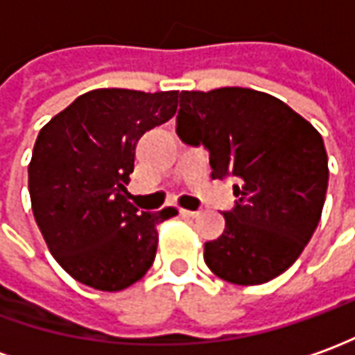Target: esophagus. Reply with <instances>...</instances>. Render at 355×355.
Here are the masks:
<instances>
[{
    "label": "esophagus",
    "mask_w": 355,
    "mask_h": 355,
    "mask_svg": "<svg viewBox=\"0 0 355 355\" xmlns=\"http://www.w3.org/2000/svg\"><path fill=\"white\" fill-rule=\"evenodd\" d=\"M180 213H182L183 216H189V218H197V216L201 215V213H199V211H187V209H182V211H180Z\"/></svg>",
    "instance_id": "esophagus-1"
}]
</instances>
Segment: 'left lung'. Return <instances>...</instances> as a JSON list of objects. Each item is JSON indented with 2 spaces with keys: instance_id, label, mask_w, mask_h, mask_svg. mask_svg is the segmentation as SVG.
I'll return each mask as SVG.
<instances>
[{
  "instance_id": "left-lung-1",
  "label": "left lung",
  "mask_w": 355,
  "mask_h": 355,
  "mask_svg": "<svg viewBox=\"0 0 355 355\" xmlns=\"http://www.w3.org/2000/svg\"><path fill=\"white\" fill-rule=\"evenodd\" d=\"M178 137L209 150L211 178L239 182L225 232L205 244L209 270L234 285H260L291 268L327 197L320 132L273 95L218 87L180 94Z\"/></svg>"
}]
</instances>
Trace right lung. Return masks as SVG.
Instances as JSON below:
<instances>
[{
	"label": "right lung",
	"mask_w": 355,
	"mask_h": 355,
	"mask_svg": "<svg viewBox=\"0 0 355 355\" xmlns=\"http://www.w3.org/2000/svg\"><path fill=\"white\" fill-rule=\"evenodd\" d=\"M180 92L94 89L40 128L28 164L33 215L54 260L76 282L121 291L156 258V227L178 215L127 199L139 139L178 111Z\"/></svg>",
	"instance_id": "add662e5"
}]
</instances>
